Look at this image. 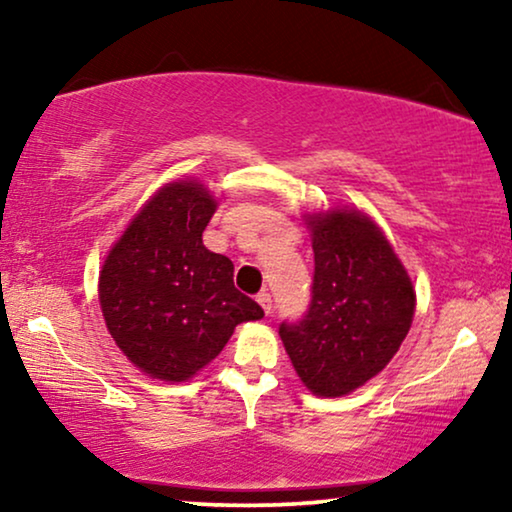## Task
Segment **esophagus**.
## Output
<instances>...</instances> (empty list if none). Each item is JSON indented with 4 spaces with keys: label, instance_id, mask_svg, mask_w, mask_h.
<instances>
[{
    "label": "esophagus",
    "instance_id": "1",
    "mask_svg": "<svg viewBox=\"0 0 512 512\" xmlns=\"http://www.w3.org/2000/svg\"><path fill=\"white\" fill-rule=\"evenodd\" d=\"M256 300H258V305L263 307V312H265V314H270V312H272V296H270L268 291H261V293H258Z\"/></svg>",
    "mask_w": 512,
    "mask_h": 512
}]
</instances>
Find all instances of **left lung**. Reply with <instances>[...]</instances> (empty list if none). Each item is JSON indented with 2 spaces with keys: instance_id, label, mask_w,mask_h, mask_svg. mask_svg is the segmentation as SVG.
<instances>
[{
  "instance_id": "obj_1",
  "label": "left lung",
  "mask_w": 512,
  "mask_h": 512,
  "mask_svg": "<svg viewBox=\"0 0 512 512\" xmlns=\"http://www.w3.org/2000/svg\"><path fill=\"white\" fill-rule=\"evenodd\" d=\"M314 279L305 317L279 326L286 354L317 396L352 394L401 347L415 289L387 237L359 209L310 214Z\"/></svg>"
}]
</instances>
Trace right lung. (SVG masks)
Listing matches in <instances>:
<instances>
[{
  "label": "right lung",
  "mask_w": 512,
  "mask_h": 512,
  "mask_svg": "<svg viewBox=\"0 0 512 512\" xmlns=\"http://www.w3.org/2000/svg\"><path fill=\"white\" fill-rule=\"evenodd\" d=\"M216 200L198 179L160 188L130 221L100 272L111 338L142 373L184 382L216 359L261 305L233 284V261L202 244Z\"/></svg>",
  "instance_id": "right-lung-1"
}]
</instances>
